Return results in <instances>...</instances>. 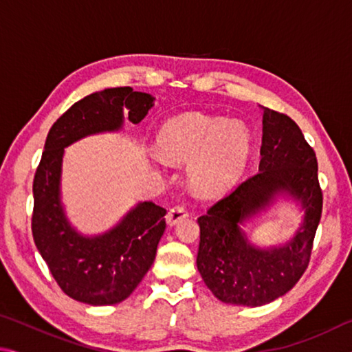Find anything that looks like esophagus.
<instances>
[{"mask_svg":"<svg viewBox=\"0 0 352 352\" xmlns=\"http://www.w3.org/2000/svg\"><path fill=\"white\" fill-rule=\"evenodd\" d=\"M186 210L183 206H175L169 210L168 216H166V222H168L169 226H175L178 222H182L183 219H186Z\"/></svg>","mask_w":352,"mask_h":352,"instance_id":"1","label":"esophagus"}]
</instances>
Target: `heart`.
Returning <instances> with one entry per match:
<instances>
[{
  "instance_id": "1",
  "label": "heart",
  "mask_w": 352,
  "mask_h": 352,
  "mask_svg": "<svg viewBox=\"0 0 352 352\" xmlns=\"http://www.w3.org/2000/svg\"><path fill=\"white\" fill-rule=\"evenodd\" d=\"M155 147L163 162L188 163V182L195 194L216 197L241 178L252 135L239 119L183 113L160 127Z\"/></svg>"
}]
</instances>
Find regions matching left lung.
I'll list each match as a JSON object with an SVG mask.
<instances>
[{"label": "left lung", "mask_w": 352, "mask_h": 352, "mask_svg": "<svg viewBox=\"0 0 352 352\" xmlns=\"http://www.w3.org/2000/svg\"><path fill=\"white\" fill-rule=\"evenodd\" d=\"M259 107V172L197 220L201 279L217 300L247 307L278 300L302 276L323 206L317 157L300 127L289 116ZM285 203L302 214L294 233L278 244L254 243L248 225Z\"/></svg>", "instance_id": "left-lung-1"}]
</instances>
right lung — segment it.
<instances>
[{
    "label": "right lung",
    "mask_w": 352,
    "mask_h": 352,
    "mask_svg": "<svg viewBox=\"0 0 352 352\" xmlns=\"http://www.w3.org/2000/svg\"><path fill=\"white\" fill-rule=\"evenodd\" d=\"M153 105L148 93L105 88L76 102L47 133L32 186V236L51 275L76 301L111 306L132 295L155 261L166 210L153 201H138L109 230L82 233L63 201L65 148L87 136L121 132L126 115L140 124Z\"/></svg>",
    "instance_id": "add662e5"
}]
</instances>
